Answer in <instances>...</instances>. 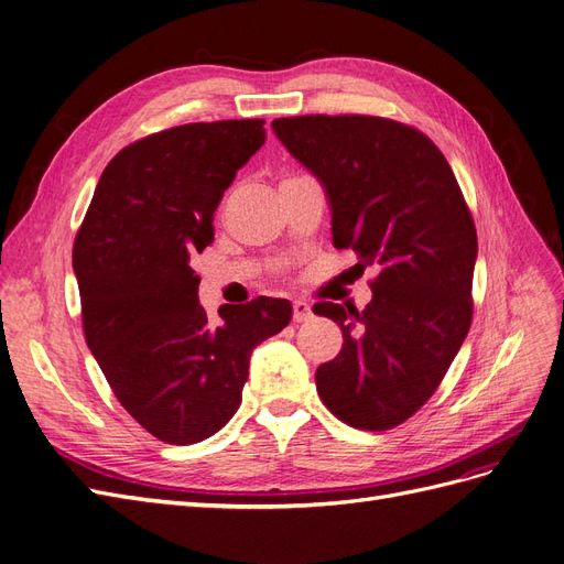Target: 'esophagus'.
Here are the masks:
<instances>
[{"label":"esophagus","mask_w":564,"mask_h":564,"mask_svg":"<svg viewBox=\"0 0 564 564\" xmlns=\"http://www.w3.org/2000/svg\"><path fill=\"white\" fill-rule=\"evenodd\" d=\"M313 317V308L305 301H294V322H308Z\"/></svg>","instance_id":"esophagus-1"}]
</instances>
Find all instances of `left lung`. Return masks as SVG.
<instances>
[{
    "instance_id": "1",
    "label": "left lung",
    "mask_w": 564,
    "mask_h": 564,
    "mask_svg": "<svg viewBox=\"0 0 564 564\" xmlns=\"http://www.w3.org/2000/svg\"><path fill=\"white\" fill-rule=\"evenodd\" d=\"M272 131L327 191L334 247L379 270L362 313L313 305L344 332L315 371L319 400L352 429H395L431 400L470 329L477 232L464 193L429 135L395 119L280 117Z\"/></svg>"
}]
</instances>
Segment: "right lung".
Masks as SVG:
<instances>
[{
	"label": "right lung",
	"mask_w": 564,
	"mask_h": 564,
	"mask_svg": "<svg viewBox=\"0 0 564 564\" xmlns=\"http://www.w3.org/2000/svg\"><path fill=\"white\" fill-rule=\"evenodd\" d=\"M263 119L197 122L119 150L75 237L87 346L127 412L169 445L218 433L242 402L251 350L292 303L259 296L209 324L191 259L214 242V212L265 141Z\"/></svg>",
	"instance_id": "add662e5"
}]
</instances>
